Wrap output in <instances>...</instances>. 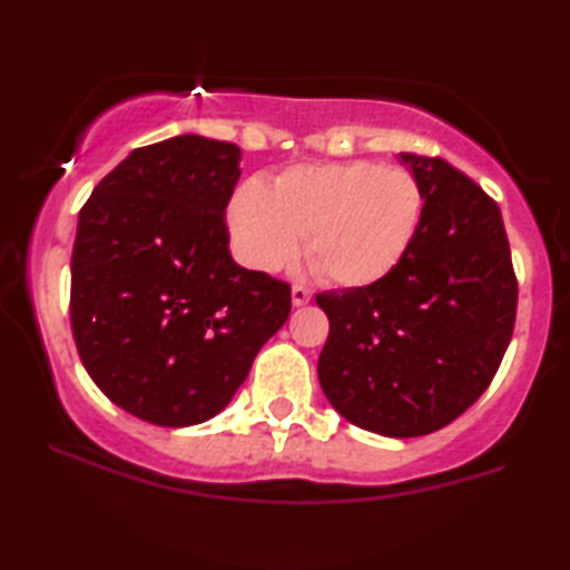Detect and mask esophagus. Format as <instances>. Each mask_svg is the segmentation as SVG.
<instances>
[{
	"instance_id": "1",
	"label": "esophagus",
	"mask_w": 570,
	"mask_h": 570,
	"mask_svg": "<svg viewBox=\"0 0 570 570\" xmlns=\"http://www.w3.org/2000/svg\"><path fill=\"white\" fill-rule=\"evenodd\" d=\"M292 302H294V306H304V304H308V302H312V288H306V286H302V284H296V286L292 288Z\"/></svg>"
}]
</instances>
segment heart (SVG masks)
<instances>
[{
  "label": "heart",
  "instance_id": "b5f03b06",
  "mask_svg": "<svg viewBox=\"0 0 570 570\" xmlns=\"http://www.w3.org/2000/svg\"><path fill=\"white\" fill-rule=\"evenodd\" d=\"M422 188L407 168L372 160L296 166L268 190L240 183L228 204V230L240 262L278 272L298 254L340 286H370L390 276L417 234Z\"/></svg>",
  "mask_w": 570,
  "mask_h": 570
}]
</instances>
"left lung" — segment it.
<instances>
[{
  "label": "left lung",
  "instance_id": "1",
  "mask_svg": "<svg viewBox=\"0 0 570 570\" xmlns=\"http://www.w3.org/2000/svg\"><path fill=\"white\" fill-rule=\"evenodd\" d=\"M402 160L424 198L417 234L382 282L316 294L330 316L320 382L356 428L420 438L493 382L513 336L518 278L495 200L438 156Z\"/></svg>",
  "mask_w": 570,
  "mask_h": 570
}]
</instances>
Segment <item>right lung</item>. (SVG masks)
<instances>
[{"instance_id":"obj_1","label":"right lung","mask_w":570,"mask_h":570,"mask_svg":"<svg viewBox=\"0 0 570 570\" xmlns=\"http://www.w3.org/2000/svg\"><path fill=\"white\" fill-rule=\"evenodd\" d=\"M234 142L135 148L80 208L70 322L92 382L135 417L188 428L226 407L292 312V286L230 258Z\"/></svg>"}]
</instances>
